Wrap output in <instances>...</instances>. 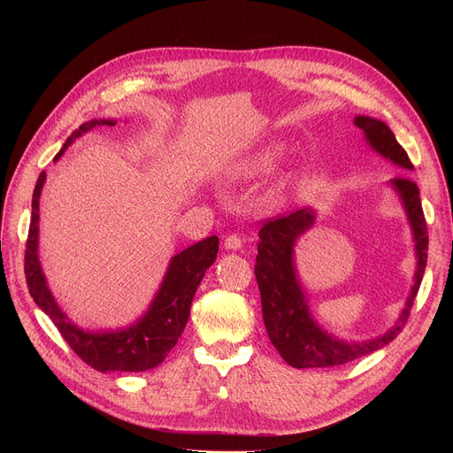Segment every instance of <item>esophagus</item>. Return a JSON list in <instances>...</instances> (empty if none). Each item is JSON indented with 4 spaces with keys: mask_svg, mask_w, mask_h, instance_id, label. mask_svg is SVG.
<instances>
[{
    "mask_svg": "<svg viewBox=\"0 0 453 453\" xmlns=\"http://www.w3.org/2000/svg\"><path fill=\"white\" fill-rule=\"evenodd\" d=\"M224 248H226V250H231V251L241 250V248H242V239H241L239 234H229V236H226Z\"/></svg>",
    "mask_w": 453,
    "mask_h": 453,
    "instance_id": "obj_1",
    "label": "esophagus"
}]
</instances>
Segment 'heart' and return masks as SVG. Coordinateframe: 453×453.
I'll use <instances>...</instances> for the list:
<instances>
[{"mask_svg": "<svg viewBox=\"0 0 453 453\" xmlns=\"http://www.w3.org/2000/svg\"><path fill=\"white\" fill-rule=\"evenodd\" d=\"M284 156H287V145H284L282 141L266 142V145L258 147L257 150L250 152L248 156L241 157L239 161H234L229 166L227 178L236 183H246V181L266 178L279 169V165L282 163ZM282 187H284V181H280L277 185V193L279 190H282Z\"/></svg>", "mask_w": 453, "mask_h": 453, "instance_id": "obj_1", "label": "heart"}]
</instances>
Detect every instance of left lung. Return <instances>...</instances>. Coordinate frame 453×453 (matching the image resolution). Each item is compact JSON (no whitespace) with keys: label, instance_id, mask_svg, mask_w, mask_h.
Instances as JSON below:
<instances>
[{"label":"left lung","instance_id":"8db88e82","mask_svg":"<svg viewBox=\"0 0 453 453\" xmlns=\"http://www.w3.org/2000/svg\"><path fill=\"white\" fill-rule=\"evenodd\" d=\"M354 127H358L372 150L386 159L413 171L406 150H403L389 127L378 119L356 115ZM400 196L413 231L417 251V272L406 306L386 334L367 342H343L326 332L312 319L308 311L306 296L301 288L294 266V246L299 236L314 226L316 214L312 209H299L290 214L268 219L258 231V246L255 260V277L263 303V318L266 332L282 360L297 369L306 367H340L386 347L393 342L402 326L406 325L415 297L418 294L427 260V226L420 203V190L410 176H396L389 181Z\"/></svg>","mask_w":453,"mask_h":453}]
</instances>
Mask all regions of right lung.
Returning a JSON list of instances; mask_svg holds the SVG:
<instances>
[{
    "label": "right lung",
    "mask_w": 453,
    "mask_h": 453,
    "mask_svg": "<svg viewBox=\"0 0 453 453\" xmlns=\"http://www.w3.org/2000/svg\"><path fill=\"white\" fill-rule=\"evenodd\" d=\"M113 127L111 119H91L71 134L55 161L79 139L95 127ZM45 183V173L38 176L33 193V212L29 236L26 244V279L29 294L42 311L55 323L62 338L73 349L82 362L101 372H141L159 365L171 349L178 343L187 325L190 304L207 268L217 260L219 236H207L173 257L169 270L161 282L149 312L128 328L115 332H88L71 323L60 311L51 290L47 288L38 260V211L40 195Z\"/></svg>",
    "instance_id": "obj_1"
}]
</instances>
